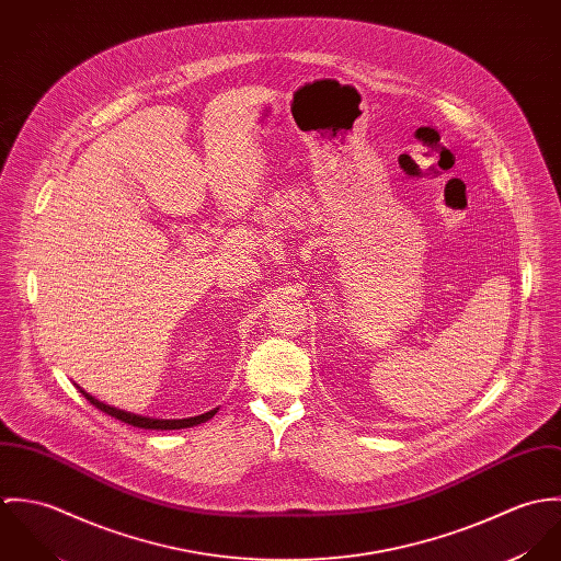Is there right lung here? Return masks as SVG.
Here are the masks:
<instances>
[{"instance_id":"add662e5","label":"right lung","mask_w":561,"mask_h":561,"mask_svg":"<svg viewBox=\"0 0 561 561\" xmlns=\"http://www.w3.org/2000/svg\"><path fill=\"white\" fill-rule=\"evenodd\" d=\"M80 389V387H78ZM81 396L85 400L90 401L94 408H99L101 412L123 421V423H129L134 427H145V430H181V427H192V425H198V423H205L207 419H211L216 414V410L211 412H205V414H198V416H190V419H170V421H161V419H149V416H140V414H131V412H125V410H118V408H112L103 401L94 400L92 396H88L85 391H81Z\"/></svg>"}]
</instances>
